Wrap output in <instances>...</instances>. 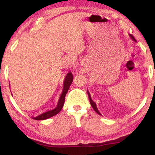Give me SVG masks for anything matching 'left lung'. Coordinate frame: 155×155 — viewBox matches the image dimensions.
Returning a JSON list of instances; mask_svg holds the SVG:
<instances>
[{
  "label": "left lung",
  "mask_w": 155,
  "mask_h": 155,
  "mask_svg": "<svg viewBox=\"0 0 155 155\" xmlns=\"http://www.w3.org/2000/svg\"><path fill=\"white\" fill-rule=\"evenodd\" d=\"M129 35H130V37L131 39H132L133 41H136V39H135V38H134V37L132 35H131V34H130ZM87 94H88V96H89V99H90V104H91V106H92V108H93V109L95 110V111L96 112V113H97V114H98L99 115H101V114L100 113V112H99L98 109H97V106H96V104H95V102H94L92 100V98H91V96H90V92H89L88 91H87Z\"/></svg>",
  "instance_id": "1"
}]
</instances>
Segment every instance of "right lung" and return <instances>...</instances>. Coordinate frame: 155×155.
I'll return each instance as SVG.
<instances>
[{
    "mask_svg": "<svg viewBox=\"0 0 155 155\" xmlns=\"http://www.w3.org/2000/svg\"><path fill=\"white\" fill-rule=\"evenodd\" d=\"M73 79H74V77H73L71 72L68 73L63 81V92H62L61 95H60L58 105H57V106L54 108V109L50 110V111H47L44 112L43 114H41L38 115V116L35 117H32V118L34 119L35 120H47V119H49L51 117L54 116V115L58 114L61 111V109L63 107L64 102H65V95H66L68 90L69 87H70V85L71 84Z\"/></svg>",
    "mask_w": 155,
    "mask_h": 155,
    "instance_id": "add662e5",
    "label": "right lung"
}]
</instances>
